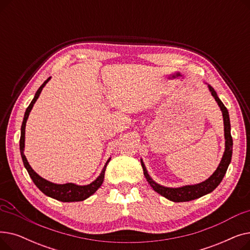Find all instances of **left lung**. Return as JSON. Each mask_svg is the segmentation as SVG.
I'll return each instance as SVG.
<instances>
[{
	"label": "left lung",
	"instance_id": "1",
	"mask_svg": "<svg viewBox=\"0 0 250 250\" xmlns=\"http://www.w3.org/2000/svg\"><path fill=\"white\" fill-rule=\"evenodd\" d=\"M209 91L219 104V106L222 110L223 113V118H224V133H225V152L224 155L222 157V160L217 168L216 171L213 173V175L208 178L206 181L199 183V185H194V186H186L182 188H165L162 187L158 183H156L152 178L149 176L147 169L144 165L143 161L141 160L142 167L144 170V175H145L147 181L150 183V186L153 188L155 191L160 193L163 195L164 198L175 202V203H180V202H189L195 199H199L201 196L212 192L221 183L223 177H224L228 166L231 162V157H232V148H233V140L231 136V125H230V118H229V113L227 108L225 107V105L223 104V102L220 100L218 97L216 91L214 90L213 87L208 86Z\"/></svg>",
	"mask_w": 250,
	"mask_h": 250
}]
</instances>
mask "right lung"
<instances>
[{
	"label": "right lung",
	"instance_id": "obj_1",
	"mask_svg": "<svg viewBox=\"0 0 250 250\" xmlns=\"http://www.w3.org/2000/svg\"><path fill=\"white\" fill-rule=\"evenodd\" d=\"M50 77L47 79L46 81L43 82V84L38 88V90L36 91L35 96L32 99L31 103L29 104V106L27 107L24 114V118H23V123H22V126H21V137H20V153H21V157L22 160L24 163V166L27 170V172L29 174V176L31 177L32 181L34 182V185L41 189L45 195L50 196L52 199H56L58 201L61 202H81L84 201L86 199H88L90 195L93 194L102 185L103 179H104V173H105V169H106V166L108 164V162L110 161V158L107 160L106 164L104 165V168L102 169V171L100 173V175L93 181L92 183L88 186H76L74 183H65V185H56V183L49 182L47 180H45L44 178L39 176L34 170L31 168V166L29 165L27 159L24 155V142H25V125H26V122H27V118L29 115V112L31 111L33 104L35 103V101L37 100V98L39 97V94L42 93V88L45 86V84L49 81Z\"/></svg>",
	"mask_w": 250,
	"mask_h": 250
}]
</instances>
